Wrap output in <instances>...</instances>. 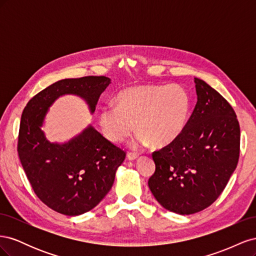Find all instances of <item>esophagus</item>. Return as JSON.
Returning <instances> with one entry per match:
<instances>
[{"label":"esophagus","instance_id":"34e87169","mask_svg":"<svg viewBox=\"0 0 256 256\" xmlns=\"http://www.w3.org/2000/svg\"><path fill=\"white\" fill-rule=\"evenodd\" d=\"M127 158H128V160H130V161H134V160H136V159L138 158V154H134V152H128Z\"/></svg>","mask_w":256,"mask_h":256}]
</instances>
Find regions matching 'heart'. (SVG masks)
I'll return each mask as SVG.
<instances>
[{"mask_svg":"<svg viewBox=\"0 0 256 256\" xmlns=\"http://www.w3.org/2000/svg\"><path fill=\"white\" fill-rule=\"evenodd\" d=\"M118 106H106L99 113L102 134L122 143L134 132L140 145L162 147L175 141L187 124L191 98L178 84L138 85L122 90Z\"/></svg>","mask_w":256,"mask_h":256,"instance_id":"b5f03b06","label":"heart"}]
</instances>
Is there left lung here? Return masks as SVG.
<instances>
[{
  "label": "left lung",
  "mask_w": 256,
  "mask_h": 256,
  "mask_svg": "<svg viewBox=\"0 0 256 256\" xmlns=\"http://www.w3.org/2000/svg\"><path fill=\"white\" fill-rule=\"evenodd\" d=\"M198 102L182 132L154 152L148 187L161 206L180 214L198 212L219 198L239 159L235 111L210 85L194 78Z\"/></svg>",
  "instance_id": "1"
}]
</instances>
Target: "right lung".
<instances>
[{"label":"right lung","instance_id":"obj_1","mask_svg":"<svg viewBox=\"0 0 256 256\" xmlns=\"http://www.w3.org/2000/svg\"><path fill=\"white\" fill-rule=\"evenodd\" d=\"M110 83L104 76L60 80L35 95L22 112L21 164L36 196L60 214L79 216L96 207L111 190L126 154L92 125L64 143L50 142L42 129L46 115L64 95L82 98L92 114Z\"/></svg>","mask_w":256,"mask_h":256}]
</instances>
